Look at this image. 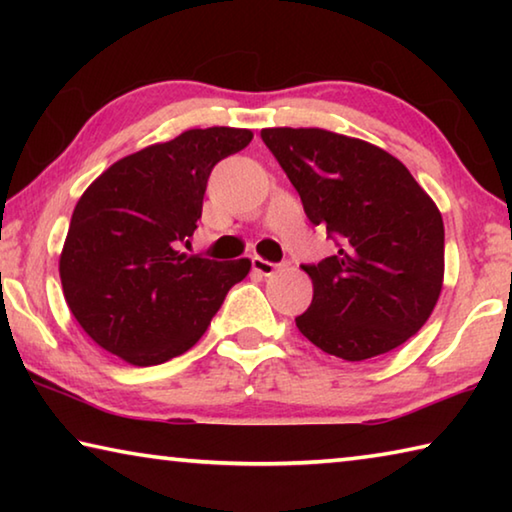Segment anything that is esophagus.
Returning a JSON list of instances; mask_svg holds the SVG:
<instances>
[{"mask_svg":"<svg viewBox=\"0 0 512 512\" xmlns=\"http://www.w3.org/2000/svg\"><path fill=\"white\" fill-rule=\"evenodd\" d=\"M253 271L268 277V275H273L277 271V264L268 262V259H264V257H253Z\"/></svg>","mask_w":512,"mask_h":512,"instance_id":"1","label":"esophagus"}]
</instances>
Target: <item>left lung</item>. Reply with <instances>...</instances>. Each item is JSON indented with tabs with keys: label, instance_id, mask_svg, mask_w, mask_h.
<instances>
[{
	"label": "left lung",
	"instance_id": "8db88e82",
	"mask_svg": "<svg viewBox=\"0 0 512 512\" xmlns=\"http://www.w3.org/2000/svg\"><path fill=\"white\" fill-rule=\"evenodd\" d=\"M262 140L339 253L302 266L314 298L296 318L327 354L366 361L400 348L443 291L445 225L411 171L379 146L325 128H264Z\"/></svg>",
	"mask_w": 512,
	"mask_h": 512
}]
</instances>
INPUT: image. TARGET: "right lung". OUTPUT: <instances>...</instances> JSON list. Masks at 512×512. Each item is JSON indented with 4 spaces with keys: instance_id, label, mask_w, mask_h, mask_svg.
<instances>
[{
    "instance_id": "right-lung-1",
    "label": "right lung",
    "mask_w": 512,
    "mask_h": 512,
    "mask_svg": "<svg viewBox=\"0 0 512 512\" xmlns=\"http://www.w3.org/2000/svg\"><path fill=\"white\" fill-rule=\"evenodd\" d=\"M253 140L248 128H192L108 167L74 207L58 271L90 339L131 366L194 348L250 271V259L189 257L214 164Z\"/></svg>"
}]
</instances>
